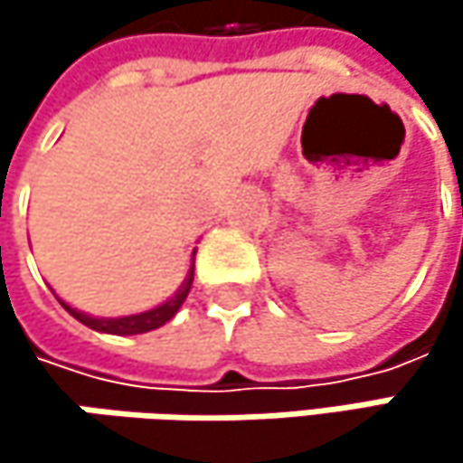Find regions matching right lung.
<instances>
[{"label":"right lung","instance_id":"1","mask_svg":"<svg viewBox=\"0 0 463 463\" xmlns=\"http://www.w3.org/2000/svg\"><path fill=\"white\" fill-rule=\"evenodd\" d=\"M190 287H193V270H190V276L184 279L182 289H179L171 300H165L163 306H157V308H152V311L134 314V317H120V319H93V317H88V314H80V311L69 308L66 303H61V306H63L77 322H82L85 326L96 329V332H109V335H139V332H149V329H157V326H163L165 322H171L174 314L182 308V303H184Z\"/></svg>","mask_w":463,"mask_h":463}]
</instances>
